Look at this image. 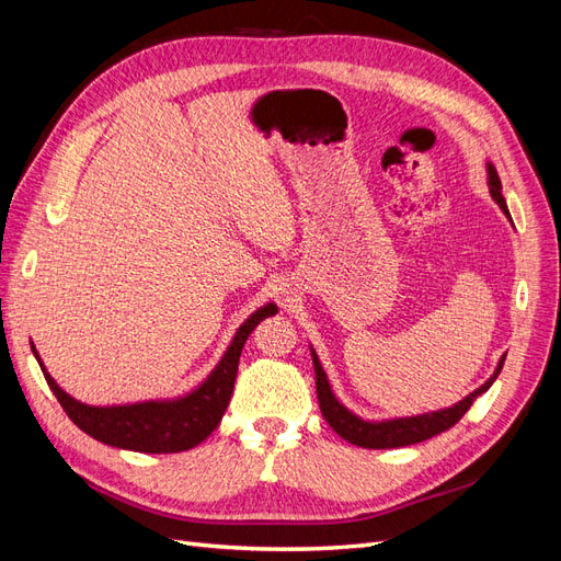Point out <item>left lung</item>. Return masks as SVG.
<instances>
[{"mask_svg": "<svg viewBox=\"0 0 561 561\" xmlns=\"http://www.w3.org/2000/svg\"><path fill=\"white\" fill-rule=\"evenodd\" d=\"M489 186H491V196L496 198V203L503 208V213L511 215V213H507L505 198L501 194V180H499V173L494 171V165H489ZM313 367H316L318 404H320L322 416H325V421L330 423V428L339 437H344L346 443H351V445H358V447H365V449H396V447L423 443V439H428L433 435H439V433L449 431L451 426H456V423L461 421L463 414L470 410L472 402L478 400L484 393V390H489L491 383H494V379L499 377V371L503 367V358H501V363L494 371V377H491L484 386L474 390V393H470L466 400L449 407V410L433 412V414H421V416H412V419L386 421V423H367L358 416H353L348 410H344V407L339 404L336 398L332 396L328 377H325V371H322V367L316 358V353H313Z\"/></svg>", "mask_w": 561, "mask_h": 561, "instance_id": "left-lung-1", "label": "left lung"}]
</instances>
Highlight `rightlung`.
<instances>
[{"mask_svg": "<svg viewBox=\"0 0 561 561\" xmlns=\"http://www.w3.org/2000/svg\"><path fill=\"white\" fill-rule=\"evenodd\" d=\"M276 311L278 309L274 304H266L264 309L254 311L239 328V332H236L225 358L219 360L206 383H201L192 396L175 402H140L126 407L81 404L67 396L65 390L50 379L35 346H32V353H35V358L39 360L44 379L50 386V390H54L58 402L62 404L65 414L70 416L83 433L118 449L142 454H175L201 445L203 439L217 428V423L222 421L233 393V381L236 371H239L245 339L264 318L274 316Z\"/></svg>", "mask_w": 561, "mask_h": 561, "instance_id": "1", "label": "right lung"}]
</instances>
